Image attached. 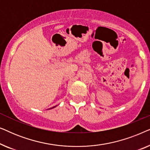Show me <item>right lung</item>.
<instances>
[{
  "mask_svg": "<svg viewBox=\"0 0 150 150\" xmlns=\"http://www.w3.org/2000/svg\"><path fill=\"white\" fill-rule=\"evenodd\" d=\"M55 107V106H54V107H52V108H54Z\"/></svg>",
  "mask_w": 150,
  "mask_h": 150,
  "instance_id": "right-lung-1",
  "label": "right lung"
}]
</instances>
